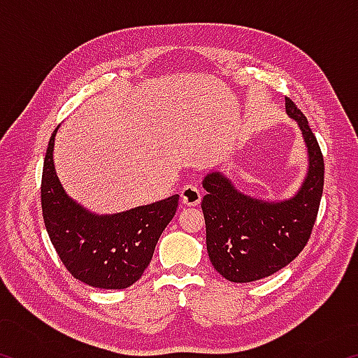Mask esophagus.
<instances>
[{"label": "esophagus", "instance_id": "1", "mask_svg": "<svg viewBox=\"0 0 358 358\" xmlns=\"http://www.w3.org/2000/svg\"><path fill=\"white\" fill-rule=\"evenodd\" d=\"M202 192L197 186L194 185H186L183 189H181V202H183L186 207H196L201 202Z\"/></svg>", "mask_w": 358, "mask_h": 358}]
</instances>
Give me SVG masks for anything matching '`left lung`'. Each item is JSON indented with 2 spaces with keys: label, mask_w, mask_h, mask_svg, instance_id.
<instances>
[{
  "label": "left lung",
  "mask_w": 358,
  "mask_h": 358,
  "mask_svg": "<svg viewBox=\"0 0 358 358\" xmlns=\"http://www.w3.org/2000/svg\"><path fill=\"white\" fill-rule=\"evenodd\" d=\"M286 112L296 121L308 150V171L292 197H252L238 191L226 175L211 171L202 211L211 265L232 282H251L280 271L308 243L324 189V157L308 120L290 99Z\"/></svg>",
  "instance_id": "obj_1"
}]
</instances>
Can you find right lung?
Here are the masks:
<instances>
[{
  "mask_svg": "<svg viewBox=\"0 0 358 358\" xmlns=\"http://www.w3.org/2000/svg\"><path fill=\"white\" fill-rule=\"evenodd\" d=\"M59 126L42 171V216L53 248L76 280L98 289H126L141 280L162 230L177 213L178 194L148 205L98 215L68 196L53 164Z\"/></svg>",
  "mask_w": 358,
  "mask_h": 358,
  "instance_id": "right-lung-1",
  "label": "right lung"
}]
</instances>
